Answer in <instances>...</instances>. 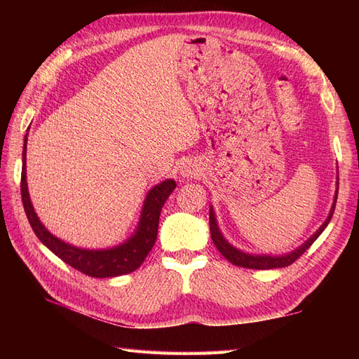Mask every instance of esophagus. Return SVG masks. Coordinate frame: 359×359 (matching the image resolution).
Instances as JSON below:
<instances>
[{
  "instance_id": "esophagus-1",
  "label": "esophagus",
  "mask_w": 359,
  "mask_h": 359,
  "mask_svg": "<svg viewBox=\"0 0 359 359\" xmlns=\"http://www.w3.org/2000/svg\"><path fill=\"white\" fill-rule=\"evenodd\" d=\"M180 174L184 177H196V175H199V168L191 162H187L180 166Z\"/></svg>"
}]
</instances>
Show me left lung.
<instances>
[{
  "label": "left lung",
  "mask_w": 359,
  "mask_h": 359,
  "mask_svg": "<svg viewBox=\"0 0 359 359\" xmlns=\"http://www.w3.org/2000/svg\"><path fill=\"white\" fill-rule=\"evenodd\" d=\"M338 182H339V179H338ZM337 199H338V191H337V194H334V202H333V207L330 210V215H329V217H327L325 222L321 225V228H319V230L313 236H311V238L306 243H304V245H301L299 248L292 251V253L285 255V256H253V255L243 253V251H239L238 248H234L224 239V236L220 234L212 208L210 210L211 239H212V242H215L216 248L220 251V255L226 257L231 264L238 265V266H243V269L270 270V269H280V266H288V265H292L294 261H297V259H299L304 253H306V251L311 247V243H313L319 238V234L324 231V228L329 225L330 219L334 212V207H337Z\"/></svg>",
  "instance_id": "8db88e82"
}]
</instances>
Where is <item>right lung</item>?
Segmentation results:
<instances>
[{
  "instance_id": "obj_1",
  "label": "right lung",
  "mask_w": 359,
  "mask_h": 359,
  "mask_svg": "<svg viewBox=\"0 0 359 359\" xmlns=\"http://www.w3.org/2000/svg\"><path fill=\"white\" fill-rule=\"evenodd\" d=\"M26 143L27 134L25 135V148H22V170H21V199L25 207L26 216L30 226H32L36 238L48 247L53 255L58 256L63 262L74 266L75 270L88 274L93 278H114L128 274L139 269L143 264L144 257L149 255L151 248L154 247L158 230L160 211L168 196L175 188V182L172 179L165 180L158 184L148 193L143 203L142 216L139 228L131 239H128L121 245L111 250H83L72 247L69 243L60 241L55 236H52L40 219L36 217L30 197L27 193L26 182Z\"/></svg>"
}]
</instances>
